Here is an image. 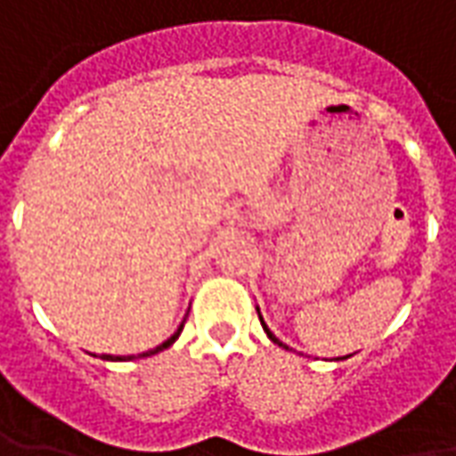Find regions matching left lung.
<instances>
[{
  "mask_svg": "<svg viewBox=\"0 0 456 456\" xmlns=\"http://www.w3.org/2000/svg\"><path fill=\"white\" fill-rule=\"evenodd\" d=\"M259 321H261V326H264V330H266V336H269V338H272V340H273V343H276V346H283L281 340L276 338V336H273L272 330H269V328H266V323H264V318H261V316H259ZM283 348H286V346H283Z\"/></svg>",
  "mask_w": 456,
  "mask_h": 456,
  "instance_id": "obj_1",
  "label": "left lung"
}]
</instances>
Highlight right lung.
Wrapping results in <instances>:
<instances>
[{
	"label": "right lung",
	"instance_id": "right-lung-1",
	"mask_svg": "<svg viewBox=\"0 0 456 456\" xmlns=\"http://www.w3.org/2000/svg\"><path fill=\"white\" fill-rule=\"evenodd\" d=\"M183 328H184V323H183V326H180V328H177V333H175V336H170V338L165 340L162 346H158V348L148 350V353H140L138 358H148V355H155V353H160V350H165V348H167V346H173L175 340H177V336L183 333ZM103 358H106V361H123V358H113V355H103ZM130 358H133V355H130Z\"/></svg>",
	"mask_w": 456,
	"mask_h": 456
}]
</instances>
